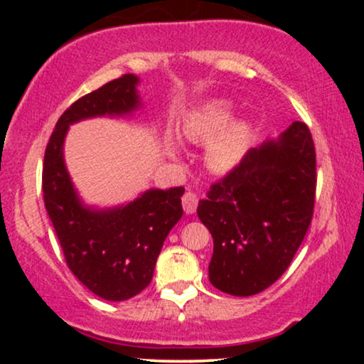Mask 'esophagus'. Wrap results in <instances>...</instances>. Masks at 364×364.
<instances>
[{
  "instance_id": "1",
  "label": "esophagus",
  "mask_w": 364,
  "mask_h": 364,
  "mask_svg": "<svg viewBox=\"0 0 364 364\" xmlns=\"http://www.w3.org/2000/svg\"><path fill=\"white\" fill-rule=\"evenodd\" d=\"M181 202H183V208H185L186 214H193V212L196 210V207H198V196H196L193 191H186V193L183 195Z\"/></svg>"
}]
</instances>
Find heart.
<instances>
[{
    "label": "heart",
    "mask_w": 364,
    "mask_h": 364,
    "mask_svg": "<svg viewBox=\"0 0 364 364\" xmlns=\"http://www.w3.org/2000/svg\"><path fill=\"white\" fill-rule=\"evenodd\" d=\"M229 112H231V107L225 101L208 102L186 121L183 127V135L193 141L208 140L228 121ZM248 135L250 124L245 119H235L228 123L208 144L205 156L208 168L214 171L235 168L243 156Z\"/></svg>",
    "instance_id": "1"
}]
</instances>
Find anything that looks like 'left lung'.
<instances>
[{"label": "left lung", "instance_id": "8db88e82", "mask_svg": "<svg viewBox=\"0 0 364 364\" xmlns=\"http://www.w3.org/2000/svg\"><path fill=\"white\" fill-rule=\"evenodd\" d=\"M315 190V145L301 121L277 140L250 149L196 208L214 237L212 286L232 296H253L272 286L310 228Z\"/></svg>", "mask_w": 364, "mask_h": 364}]
</instances>
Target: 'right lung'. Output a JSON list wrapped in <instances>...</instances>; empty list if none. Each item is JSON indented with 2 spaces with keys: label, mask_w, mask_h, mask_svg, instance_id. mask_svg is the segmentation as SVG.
I'll list each match as a JSON object with an SVG mask.
<instances>
[{
  "label": "right lung",
  "mask_w": 364,
  "mask_h": 364,
  "mask_svg": "<svg viewBox=\"0 0 364 364\" xmlns=\"http://www.w3.org/2000/svg\"><path fill=\"white\" fill-rule=\"evenodd\" d=\"M139 77L127 73L75 101L58 119L43 166L44 205L65 253L66 265L87 289L107 301H124L152 281L164 240L181 219L185 188L147 190L127 205L85 207L63 159L70 124L95 116L139 109Z\"/></svg>",
  "instance_id": "obj_1"
}]
</instances>
